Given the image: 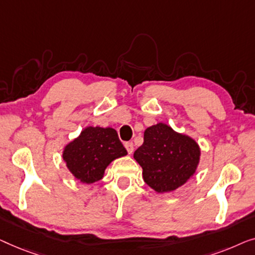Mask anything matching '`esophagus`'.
<instances>
[{"mask_svg": "<svg viewBox=\"0 0 255 255\" xmlns=\"http://www.w3.org/2000/svg\"><path fill=\"white\" fill-rule=\"evenodd\" d=\"M125 148H126L127 152L129 155H131L132 151H134V144H132V142H126L125 143Z\"/></svg>", "mask_w": 255, "mask_h": 255, "instance_id": "obj_1", "label": "esophagus"}]
</instances>
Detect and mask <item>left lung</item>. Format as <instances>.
<instances>
[{
  "label": "left lung",
  "instance_id": "obj_1",
  "mask_svg": "<svg viewBox=\"0 0 255 255\" xmlns=\"http://www.w3.org/2000/svg\"><path fill=\"white\" fill-rule=\"evenodd\" d=\"M143 179L158 193L171 192L194 174L200 148L194 139L175 132L165 124L145 129L144 142L134 152Z\"/></svg>",
  "mask_w": 255,
  "mask_h": 255
}]
</instances>
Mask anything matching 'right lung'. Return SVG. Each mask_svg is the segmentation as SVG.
I'll list each match as a JSON object with an SVG mask.
<instances>
[{
	"label": "right lung",
	"mask_w": 255,
	"mask_h": 255,
	"mask_svg": "<svg viewBox=\"0 0 255 255\" xmlns=\"http://www.w3.org/2000/svg\"><path fill=\"white\" fill-rule=\"evenodd\" d=\"M126 155L127 150L113 128L88 127L66 146L63 159L78 180L92 184L103 178L112 160Z\"/></svg>",
	"instance_id": "1"
}]
</instances>
